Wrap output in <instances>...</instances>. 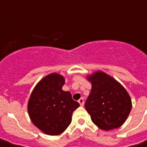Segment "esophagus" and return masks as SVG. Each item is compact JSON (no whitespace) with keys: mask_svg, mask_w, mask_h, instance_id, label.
Instances as JSON below:
<instances>
[{"mask_svg":"<svg viewBox=\"0 0 147 147\" xmlns=\"http://www.w3.org/2000/svg\"><path fill=\"white\" fill-rule=\"evenodd\" d=\"M79 103H80L81 106H83V105H84V100H83V98H80L79 100Z\"/></svg>","mask_w":147,"mask_h":147,"instance_id":"1","label":"esophagus"}]
</instances>
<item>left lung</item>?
Here are the masks:
<instances>
[{
	"mask_svg": "<svg viewBox=\"0 0 147 147\" xmlns=\"http://www.w3.org/2000/svg\"><path fill=\"white\" fill-rule=\"evenodd\" d=\"M88 80L92 88L85 109L93 123L105 131L120 127L131 109L128 93L113 77L100 71L88 77Z\"/></svg>",
	"mask_w": 147,
	"mask_h": 147,
	"instance_id": "8db88e82",
	"label": "left lung"
}]
</instances>
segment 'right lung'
I'll return each mask as SVG.
<instances>
[{"label":"right lung","mask_w":147,"mask_h":147,"mask_svg":"<svg viewBox=\"0 0 147 147\" xmlns=\"http://www.w3.org/2000/svg\"><path fill=\"white\" fill-rule=\"evenodd\" d=\"M64 78L49 74L36 85L30 94L27 110L35 126L50 136H58L71 122V115L79 106L69 91H64Z\"/></svg>","instance_id":"add662e5"}]
</instances>
